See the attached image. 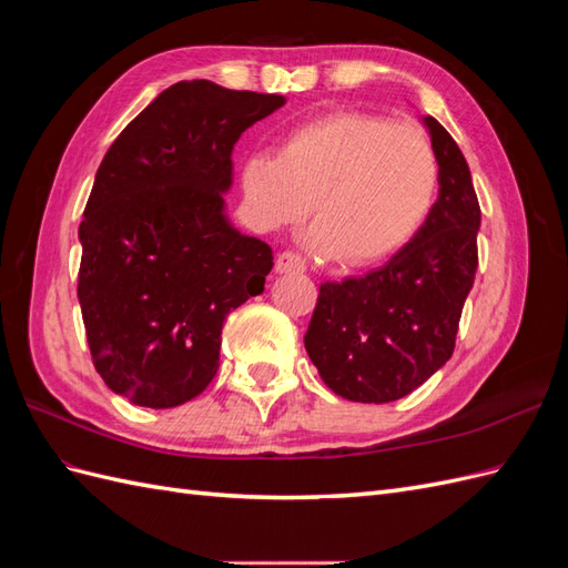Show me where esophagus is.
<instances>
[{
    "label": "esophagus",
    "instance_id": "1",
    "mask_svg": "<svg viewBox=\"0 0 568 568\" xmlns=\"http://www.w3.org/2000/svg\"><path fill=\"white\" fill-rule=\"evenodd\" d=\"M274 270L280 274H288V272H305V263L298 253H291L284 251L277 255V261H274Z\"/></svg>",
    "mask_w": 568,
    "mask_h": 568
}]
</instances>
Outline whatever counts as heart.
Instances as JSON below:
<instances>
[{"instance_id": "1", "label": "heart", "mask_w": 568, "mask_h": 568, "mask_svg": "<svg viewBox=\"0 0 568 568\" xmlns=\"http://www.w3.org/2000/svg\"><path fill=\"white\" fill-rule=\"evenodd\" d=\"M239 182L257 227L284 230L311 205L315 246L359 267L417 236L438 199L440 165L419 128L332 111L288 128L277 153L253 151Z\"/></svg>"}]
</instances>
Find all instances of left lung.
Instances as JSON below:
<instances>
[{"mask_svg": "<svg viewBox=\"0 0 568 568\" xmlns=\"http://www.w3.org/2000/svg\"><path fill=\"white\" fill-rule=\"evenodd\" d=\"M422 123L440 165L432 215L386 265L324 282L303 338L324 384L355 403L405 398L448 363L474 286L480 209L469 165L436 118Z\"/></svg>", "mask_w": 568, "mask_h": 568, "instance_id": "left-lung-1", "label": "left lung"}]
</instances>
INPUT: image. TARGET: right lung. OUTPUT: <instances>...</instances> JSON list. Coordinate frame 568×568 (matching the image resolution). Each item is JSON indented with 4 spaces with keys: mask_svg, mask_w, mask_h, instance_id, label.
<instances>
[{
    "mask_svg": "<svg viewBox=\"0 0 568 568\" xmlns=\"http://www.w3.org/2000/svg\"><path fill=\"white\" fill-rule=\"evenodd\" d=\"M282 94L211 80L163 90L101 161L80 222L78 301L94 367L140 407H178L213 382L222 322L263 294L272 248L239 232L232 151Z\"/></svg>",
    "mask_w": 568,
    "mask_h": 568,
    "instance_id": "1",
    "label": "right lung"
}]
</instances>
